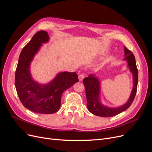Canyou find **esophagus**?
Instances as JSON below:
<instances>
[{
  "label": "esophagus",
  "instance_id": "obj_1",
  "mask_svg": "<svg viewBox=\"0 0 152 152\" xmlns=\"http://www.w3.org/2000/svg\"><path fill=\"white\" fill-rule=\"evenodd\" d=\"M84 77H85V74H80V75H79V80L80 82L82 81V80H83V79H84Z\"/></svg>",
  "mask_w": 152,
  "mask_h": 152
}]
</instances>
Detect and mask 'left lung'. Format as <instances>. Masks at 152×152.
<instances>
[{"instance_id":"obj_1","label":"left lung","mask_w":152,"mask_h":152,"mask_svg":"<svg viewBox=\"0 0 152 152\" xmlns=\"http://www.w3.org/2000/svg\"><path fill=\"white\" fill-rule=\"evenodd\" d=\"M124 60H127V66L132 74L133 87L127 102L118 107H109L101 102L100 99V81L99 77L94 74H90L83 80L86 88L87 98V107L89 111L95 115L109 117L121 113L125 111L131 105L134 100L137 91V82H138V70L136 66L135 57L131 50L124 46Z\"/></svg>"}]
</instances>
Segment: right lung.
Segmentation results:
<instances>
[{
	"label": "right lung",
	"mask_w": 152,
	"mask_h": 152,
	"mask_svg": "<svg viewBox=\"0 0 152 152\" xmlns=\"http://www.w3.org/2000/svg\"><path fill=\"white\" fill-rule=\"evenodd\" d=\"M49 40L47 31L37 32L23 48L15 73V87L21 103L37 113L56 112L60 108L63 92L79 82L75 72H59L46 84H40L34 80L30 70V64L42 44L47 43Z\"/></svg>",
	"instance_id": "obj_1"
}]
</instances>
